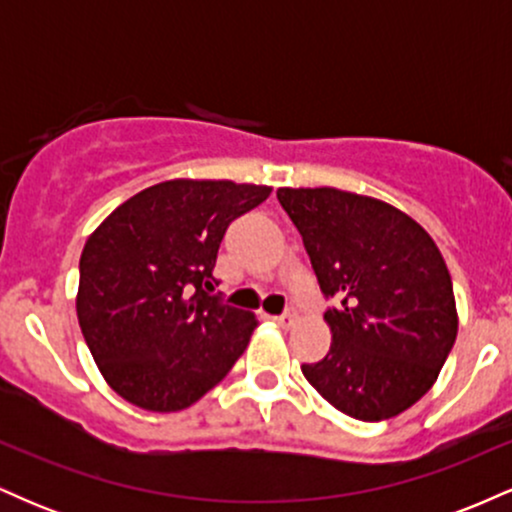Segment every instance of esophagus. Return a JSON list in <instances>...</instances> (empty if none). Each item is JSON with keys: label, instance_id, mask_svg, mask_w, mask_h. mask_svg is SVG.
Returning <instances> with one entry per match:
<instances>
[{"label": "esophagus", "instance_id": "34e87169", "mask_svg": "<svg viewBox=\"0 0 512 512\" xmlns=\"http://www.w3.org/2000/svg\"><path fill=\"white\" fill-rule=\"evenodd\" d=\"M274 322L279 327H286V330H289V327L296 325V313H293V310H286L284 315H276Z\"/></svg>", "mask_w": 512, "mask_h": 512}]
</instances>
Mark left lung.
Returning <instances> with one entry per match:
<instances>
[{
	"label": "left lung",
	"instance_id": "obj_1",
	"mask_svg": "<svg viewBox=\"0 0 512 512\" xmlns=\"http://www.w3.org/2000/svg\"><path fill=\"white\" fill-rule=\"evenodd\" d=\"M303 236L332 346L303 363L310 385L358 421H385L431 390L457 337L452 279L438 245L409 214L334 187H279Z\"/></svg>",
	"mask_w": 512,
	"mask_h": 512
}]
</instances>
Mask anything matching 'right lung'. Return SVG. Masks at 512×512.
<instances>
[{"label": "right lung", "instance_id": "right-lung-1", "mask_svg": "<svg viewBox=\"0 0 512 512\" xmlns=\"http://www.w3.org/2000/svg\"><path fill=\"white\" fill-rule=\"evenodd\" d=\"M267 185L178 178L122 202L79 260L76 317L93 361L134 407L170 414L202 399L248 346L255 315L211 296L228 223Z\"/></svg>", "mask_w": 512, "mask_h": 512}]
</instances>
